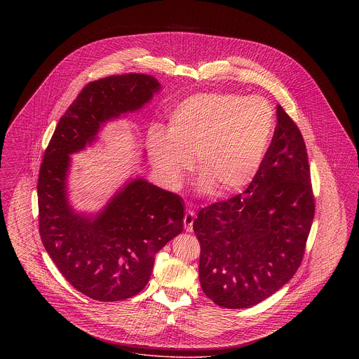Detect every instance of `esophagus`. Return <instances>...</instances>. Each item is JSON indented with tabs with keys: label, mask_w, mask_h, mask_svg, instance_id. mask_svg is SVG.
Masks as SVG:
<instances>
[{
	"label": "esophagus",
	"mask_w": 359,
	"mask_h": 359,
	"mask_svg": "<svg viewBox=\"0 0 359 359\" xmlns=\"http://www.w3.org/2000/svg\"><path fill=\"white\" fill-rule=\"evenodd\" d=\"M195 221V212L188 210L184 215V227H186V231H192V223Z\"/></svg>",
	"instance_id": "1"
}]
</instances>
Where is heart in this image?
I'll return each instance as SVG.
<instances>
[{"label":"heart","mask_w":359,"mask_h":359,"mask_svg":"<svg viewBox=\"0 0 359 359\" xmlns=\"http://www.w3.org/2000/svg\"><path fill=\"white\" fill-rule=\"evenodd\" d=\"M273 132V109L264 98L201 93L172 110L168 136L154 133L149 154L168 187H179L196 160L201 188L224 196L252 183Z\"/></svg>","instance_id":"b5f03b06"}]
</instances>
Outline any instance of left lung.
Masks as SVG:
<instances>
[{
    "mask_svg": "<svg viewBox=\"0 0 359 359\" xmlns=\"http://www.w3.org/2000/svg\"><path fill=\"white\" fill-rule=\"evenodd\" d=\"M277 125L261 168L243 195L199 211V280L217 306L239 309L283 288L304 256L315 214L303 136L277 104Z\"/></svg>",
    "mask_w": 359,
    "mask_h": 359,
    "instance_id": "8db88e82",
    "label": "left lung"
}]
</instances>
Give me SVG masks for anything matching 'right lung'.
Returning <instances> with one entry per match:
<instances>
[{
    "label": "right lung",
    "mask_w": 359,
    "mask_h": 359,
    "mask_svg": "<svg viewBox=\"0 0 359 359\" xmlns=\"http://www.w3.org/2000/svg\"><path fill=\"white\" fill-rule=\"evenodd\" d=\"M161 90L152 75L107 76L86 86L60 118L39 173V230L69 284L98 302H118L148 284L154 256L183 231L184 203L144 177L129 179L94 214L69 199L71 154L98 141L107 122L138 111Z\"/></svg>",
    "instance_id": "obj_1"
}]
</instances>
